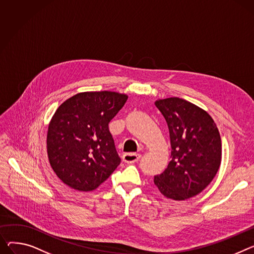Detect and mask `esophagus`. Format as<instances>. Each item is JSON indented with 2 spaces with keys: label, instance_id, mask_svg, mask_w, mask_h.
I'll return each instance as SVG.
<instances>
[{
  "label": "esophagus",
  "instance_id": "esophagus-1",
  "mask_svg": "<svg viewBox=\"0 0 254 254\" xmlns=\"http://www.w3.org/2000/svg\"><path fill=\"white\" fill-rule=\"evenodd\" d=\"M140 157H141V155L137 154V153H126L123 156V160L126 163H134L140 159Z\"/></svg>",
  "mask_w": 254,
  "mask_h": 254
}]
</instances>
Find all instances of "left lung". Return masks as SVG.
Returning a JSON list of instances; mask_svg holds the SVG:
<instances>
[{
	"label": "left lung",
	"mask_w": 254,
	"mask_h": 254,
	"mask_svg": "<svg viewBox=\"0 0 254 254\" xmlns=\"http://www.w3.org/2000/svg\"><path fill=\"white\" fill-rule=\"evenodd\" d=\"M155 105L170 130L172 160L154 184L166 198L189 199L207 187L221 165L218 128L205 110L184 99H161Z\"/></svg>",
	"instance_id": "8db88e82"
}]
</instances>
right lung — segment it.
<instances>
[{
  "mask_svg": "<svg viewBox=\"0 0 254 254\" xmlns=\"http://www.w3.org/2000/svg\"><path fill=\"white\" fill-rule=\"evenodd\" d=\"M127 100L116 92H83L57 108L48 127L47 152L53 171L68 187L93 191L120 165L108 124Z\"/></svg>",
  "mask_w": 254,
  "mask_h": 254,
  "instance_id": "add662e5",
  "label": "right lung"
}]
</instances>
